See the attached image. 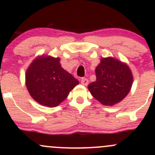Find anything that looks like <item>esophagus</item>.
<instances>
[{"mask_svg":"<svg viewBox=\"0 0 155 155\" xmlns=\"http://www.w3.org/2000/svg\"><path fill=\"white\" fill-rule=\"evenodd\" d=\"M81 83L83 85H87L88 84V79H86V78H82V79H81Z\"/></svg>","mask_w":155,"mask_h":155,"instance_id":"esophagus-1","label":"esophagus"}]
</instances>
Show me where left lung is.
I'll use <instances>...</instances> for the list:
<instances>
[{
  "label": "left lung",
  "mask_w": 155,
  "mask_h": 155,
  "mask_svg": "<svg viewBox=\"0 0 155 155\" xmlns=\"http://www.w3.org/2000/svg\"><path fill=\"white\" fill-rule=\"evenodd\" d=\"M95 73L96 81L87 87L92 96L103 105L113 106L129 93L133 75L125 64L113 58H102Z\"/></svg>",
  "instance_id": "left-lung-1"
}]
</instances>
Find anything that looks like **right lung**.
Segmentation results:
<instances>
[{"label": "right lung", "instance_id": "obj_1", "mask_svg": "<svg viewBox=\"0 0 155 155\" xmlns=\"http://www.w3.org/2000/svg\"><path fill=\"white\" fill-rule=\"evenodd\" d=\"M31 96L40 104L54 107L68 97L79 81L61 68L59 58L41 57L30 65L25 76Z\"/></svg>", "mask_w": 155, "mask_h": 155}]
</instances>
